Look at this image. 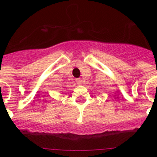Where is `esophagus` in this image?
Returning <instances> with one entry per match:
<instances>
[{"instance_id": "obj_1", "label": "esophagus", "mask_w": 157, "mask_h": 157, "mask_svg": "<svg viewBox=\"0 0 157 157\" xmlns=\"http://www.w3.org/2000/svg\"><path fill=\"white\" fill-rule=\"evenodd\" d=\"M76 82L77 85H81V84H82V81H81V79H76Z\"/></svg>"}]
</instances>
